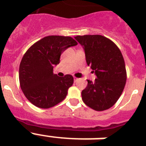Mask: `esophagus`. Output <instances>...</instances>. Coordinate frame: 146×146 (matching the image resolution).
Instances as JSON below:
<instances>
[{
	"mask_svg": "<svg viewBox=\"0 0 146 146\" xmlns=\"http://www.w3.org/2000/svg\"><path fill=\"white\" fill-rule=\"evenodd\" d=\"M78 80H79V79H78V78H76V77H74V82H77V81H78Z\"/></svg>",
	"mask_w": 146,
	"mask_h": 146,
	"instance_id": "34e87169",
	"label": "esophagus"
}]
</instances>
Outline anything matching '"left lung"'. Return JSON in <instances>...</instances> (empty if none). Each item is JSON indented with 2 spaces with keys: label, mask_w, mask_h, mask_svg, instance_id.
Wrapping results in <instances>:
<instances>
[{
  "label": "left lung",
  "mask_w": 146,
  "mask_h": 146,
  "mask_svg": "<svg viewBox=\"0 0 146 146\" xmlns=\"http://www.w3.org/2000/svg\"><path fill=\"white\" fill-rule=\"evenodd\" d=\"M75 39L82 46L88 66L96 76L88 81L82 91V101L98 111L110 108L121 96L127 81L123 55L117 46L100 35H77Z\"/></svg>",
  "instance_id": "8db88e82"
}]
</instances>
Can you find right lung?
Listing matches in <instances>:
<instances>
[{"instance_id":"right-lung-1","label":"right lung","mask_w":146,"mask_h":146,"mask_svg":"<svg viewBox=\"0 0 146 146\" xmlns=\"http://www.w3.org/2000/svg\"><path fill=\"white\" fill-rule=\"evenodd\" d=\"M77 42L69 36L50 35L31 46L23 57L19 70L20 87L26 98L40 108H49L66 98L73 77L53 73L60 54Z\"/></svg>"}]
</instances>
